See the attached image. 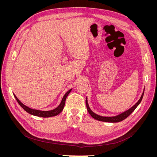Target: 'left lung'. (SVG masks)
Instances as JSON below:
<instances>
[{"label": "left lung", "mask_w": 157, "mask_h": 157, "mask_svg": "<svg viewBox=\"0 0 157 157\" xmlns=\"http://www.w3.org/2000/svg\"><path fill=\"white\" fill-rule=\"evenodd\" d=\"M144 94V92H143V94H142L141 96L140 99L138 100V101H137L132 107H131L130 109H128V111L120 114L119 115H117V116H115V117H101V116H99V115H96V114H95L94 112H92L91 111V109H90V107L88 106V101H87V98H86V108H87V110H88L90 115L92 116V117L95 118V119H96V120H98V121H103V122H121V121H122L123 120H124L126 118H127L128 116H129L130 114L135 110L137 106H138V105L141 103V101L142 100V98H143Z\"/></svg>", "instance_id": "1"}]
</instances>
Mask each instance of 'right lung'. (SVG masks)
<instances>
[{
  "label": "right lung",
  "instance_id": "add662e5",
  "mask_svg": "<svg viewBox=\"0 0 157 157\" xmlns=\"http://www.w3.org/2000/svg\"><path fill=\"white\" fill-rule=\"evenodd\" d=\"M71 90H72V89L69 90V91L64 95L62 100H61V101L59 104V105L58 107H56V109H53V110L48 111H39V110H36V109H33L28 107L25 106L24 104H23L20 100H19V99H17V98L15 96V95L13 94V96H14V97H15L17 103L20 104V105L23 109H24V110L26 112H27L28 113H29V114H31V115H33L46 118V117H54V116L58 115V114H59L61 111H63L64 105H65V99H66V98H67V96H68V94L71 91Z\"/></svg>",
  "mask_w": 157,
  "mask_h": 157
}]
</instances>
